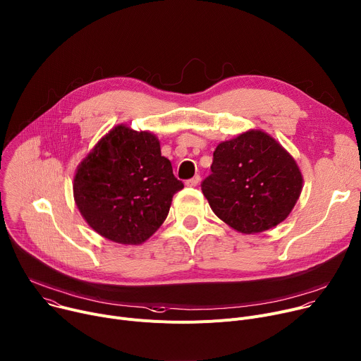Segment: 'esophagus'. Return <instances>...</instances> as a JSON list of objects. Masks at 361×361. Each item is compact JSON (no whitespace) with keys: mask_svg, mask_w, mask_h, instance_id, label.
I'll return each mask as SVG.
<instances>
[{"mask_svg":"<svg viewBox=\"0 0 361 361\" xmlns=\"http://www.w3.org/2000/svg\"><path fill=\"white\" fill-rule=\"evenodd\" d=\"M200 180H201V176H200V175H195L193 178L188 179V180L185 182V185H186V186H197V185L200 183Z\"/></svg>","mask_w":361,"mask_h":361,"instance_id":"esophagus-1","label":"esophagus"}]
</instances>
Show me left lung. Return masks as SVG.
Masks as SVG:
<instances>
[{
    "label": "left lung",
    "instance_id": "left-lung-1",
    "mask_svg": "<svg viewBox=\"0 0 361 361\" xmlns=\"http://www.w3.org/2000/svg\"><path fill=\"white\" fill-rule=\"evenodd\" d=\"M201 189L218 218L240 233L255 234L289 215L300 195L302 175L274 138L252 130L216 146Z\"/></svg>",
    "mask_w": 361,
    "mask_h": 361
}]
</instances>
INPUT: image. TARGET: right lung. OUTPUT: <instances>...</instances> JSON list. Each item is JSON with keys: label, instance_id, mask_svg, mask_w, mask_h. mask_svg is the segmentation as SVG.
Segmentation results:
<instances>
[{"label": "right lung", "instance_id": "right-lung-1", "mask_svg": "<svg viewBox=\"0 0 361 361\" xmlns=\"http://www.w3.org/2000/svg\"><path fill=\"white\" fill-rule=\"evenodd\" d=\"M182 188L157 138L124 126L102 138L73 179L82 216L98 234L121 244L146 241L163 224Z\"/></svg>", "mask_w": 361, "mask_h": 361}]
</instances>
